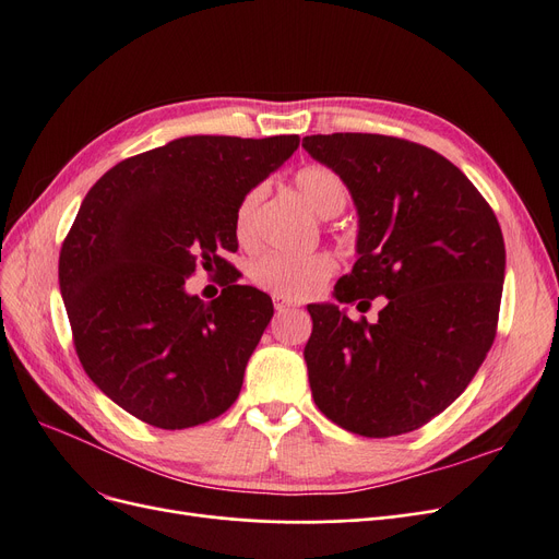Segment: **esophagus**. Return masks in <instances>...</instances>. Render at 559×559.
Segmentation results:
<instances>
[{
    "mask_svg": "<svg viewBox=\"0 0 559 559\" xmlns=\"http://www.w3.org/2000/svg\"><path fill=\"white\" fill-rule=\"evenodd\" d=\"M273 302H275V310H277V312H286V310H292V308H294V302H292V300L280 298V296H275V298H273Z\"/></svg>",
    "mask_w": 559,
    "mask_h": 559,
    "instance_id": "obj_1",
    "label": "esophagus"
}]
</instances>
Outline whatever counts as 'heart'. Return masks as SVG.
<instances>
[{"instance_id": "b5f03b06", "label": "heart", "mask_w": 559, "mask_h": 559, "mask_svg": "<svg viewBox=\"0 0 559 559\" xmlns=\"http://www.w3.org/2000/svg\"><path fill=\"white\" fill-rule=\"evenodd\" d=\"M296 189L308 200V205L319 216L341 214L349 200L347 181L326 165H308L294 177ZM263 186L249 189L235 207L233 230L238 242L247 249L257 247V212L263 200ZM335 273V261L326 251L310 253H280L270 251L251 265V282L259 289L286 298V300H306L324 289V284Z\"/></svg>"}]
</instances>
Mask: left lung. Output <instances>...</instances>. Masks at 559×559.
Returning <instances> with one entry per match:
<instances>
[{"label": "left lung", "mask_w": 559, "mask_h": 559, "mask_svg": "<svg viewBox=\"0 0 559 559\" xmlns=\"http://www.w3.org/2000/svg\"><path fill=\"white\" fill-rule=\"evenodd\" d=\"M347 181L359 210V259L335 306H308L306 345L317 408L366 438L425 427L460 396L495 343L506 247L468 177L433 148L368 132L302 138Z\"/></svg>", "instance_id": "1"}]
</instances>
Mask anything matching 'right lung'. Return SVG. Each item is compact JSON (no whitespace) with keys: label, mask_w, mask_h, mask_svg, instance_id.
<instances>
[{"label":"right lung","mask_w":559,"mask_h":559,"mask_svg":"<svg viewBox=\"0 0 559 559\" xmlns=\"http://www.w3.org/2000/svg\"><path fill=\"white\" fill-rule=\"evenodd\" d=\"M195 134L114 165L83 198L60 249V292L88 378L126 413L158 429L224 415L273 319V300L240 284V198L298 148ZM202 264L227 275L212 304L182 292Z\"/></svg>","instance_id":"right-lung-1"}]
</instances>
